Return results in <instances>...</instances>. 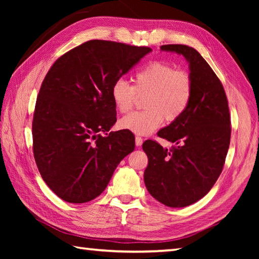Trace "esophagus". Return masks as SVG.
<instances>
[{
	"label": "esophagus",
	"instance_id": "obj_1",
	"mask_svg": "<svg viewBox=\"0 0 259 259\" xmlns=\"http://www.w3.org/2000/svg\"><path fill=\"white\" fill-rule=\"evenodd\" d=\"M142 142H144V140H142L141 137L137 136V137H136V146H137V147H140V146L142 145Z\"/></svg>",
	"mask_w": 259,
	"mask_h": 259
}]
</instances>
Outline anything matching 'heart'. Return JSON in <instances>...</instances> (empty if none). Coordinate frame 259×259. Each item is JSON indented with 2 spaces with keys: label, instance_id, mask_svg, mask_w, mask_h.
Wrapping results in <instances>:
<instances>
[{
  "label": "heart",
  "instance_id": "heart-1",
  "mask_svg": "<svg viewBox=\"0 0 259 259\" xmlns=\"http://www.w3.org/2000/svg\"><path fill=\"white\" fill-rule=\"evenodd\" d=\"M112 102L121 113L134 107L137 95L144 96V111H136L120 120V126L139 136L152 134L163 122L178 119L185 112L192 95L190 75L168 63L155 61L134 75V85L118 79L111 87Z\"/></svg>",
  "mask_w": 259,
  "mask_h": 259
}]
</instances>
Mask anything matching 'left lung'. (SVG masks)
Returning a JSON list of instances; mask_svg holds the SVG:
<instances>
[{"instance_id": "left-lung-1", "label": "left lung", "mask_w": 259, "mask_h": 259, "mask_svg": "<svg viewBox=\"0 0 259 259\" xmlns=\"http://www.w3.org/2000/svg\"><path fill=\"white\" fill-rule=\"evenodd\" d=\"M160 49L189 63L192 95L185 112L158 131L160 138L176 144L172 150L153 140L142 145L148 156L144 179L155 199L181 208L206 196L222 174L232 133L230 114L222 82L199 52L183 45Z\"/></svg>"}]
</instances>
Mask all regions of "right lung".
Returning <instances> with one entry per match:
<instances>
[{"mask_svg":"<svg viewBox=\"0 0 259 259\" xmlns=\"http://www.w3.org/2000/svg\"><path fill=\"white\" fill-rule=\"evenodd\" d=\"M151 51L91 40L49 70L33 115V153L43 180L64 201L83 203L101 195L120 161L135 150L131 131L108 134L117 121L110 91Z\"/></svg>","mask_w":259,"mask_h":259,"instance_id":"add662e5","label":"right lung"}]
</instances>
